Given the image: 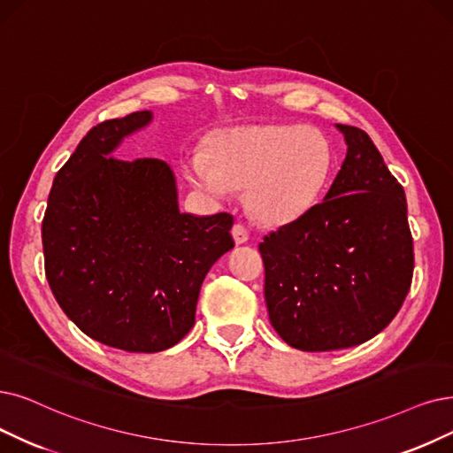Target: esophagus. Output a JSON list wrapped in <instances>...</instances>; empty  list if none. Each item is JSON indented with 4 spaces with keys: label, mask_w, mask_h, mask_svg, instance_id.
Listing matches in <instances>:
<instances>
[{
    "label": "esophagus",
    "mask_w": 453,
    "mask_h": 453,
    "mask_svg": "<svg viewBox=\"0 0 453 453\" xmlns=\"http://www.w3.org/2000/svg\"><path fill=\"white\" fill-rule=\"evenodd\" d=\"M232 236H234V242H236L238 245H242V243H245L249 240V230H247L245 225L236 223V225L232 226Z\"/></svg>",
    "instance_id": "34e87169"
}]
</instances>
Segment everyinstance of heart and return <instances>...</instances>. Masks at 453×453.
I'll return each instance as SVG.
<instances>
[{
  "label": "heart",
  "mask_w": 453,
  "mask_h": 453,
  "mask_svg": "<svg viewBox=\"0 0 453 453\" xmlns=\"http://www.w3.org/2000/svg\"><path fill=\"white\" fill-rule=\"evenodd\" d=\"M331 169L325 137L301 126H260L223 134L211 156L191 152L186 174L211 198H226L245 187L250 211L265 223L301 217L319 196Z\"/></svg>",
  "instance_id": "1"
}]
</instances>
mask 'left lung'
I'll list each match as a JSON object with an SVG mask.
<instances>
[{
	"label": "left lung",
	"instance_id": "8db88e82",
	"mask_svg": "<svg viewBox=\"0 0 453 453\" xmlns=\"http://www.w3.org/2000/svg\"><path fill=\"white\" fill-rule=\"evenodd\" d=\"M336 128L348 152L325 201L258 245L269 321L301 351L373 338L400 312L412 280L405 191L365 130Z\"/></svg>",
	"mask_w": 453,
	"mask_h": 453
}]
</instances>
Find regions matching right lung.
Here are the masks:
<instances>
[{
    "instance_id": "add662e5",
    "label": "right lung",
    "mask_w": 453,
    "mask_h": 453,
    "mask_svg": "<svg viewBox=\"0 0 453 453\" xmlns=\"http://www.w3.org/2000/svg\"><path fill=\"white\" fill-rule=\"evenodd\" d=\"M150 111L90 128L53 178L42 219L46 279L90 338L128 353L173 348L193 327L208 269L234 247V217L178 210L165 161L107 157Z\"/></svg>"
}]
</instances>
